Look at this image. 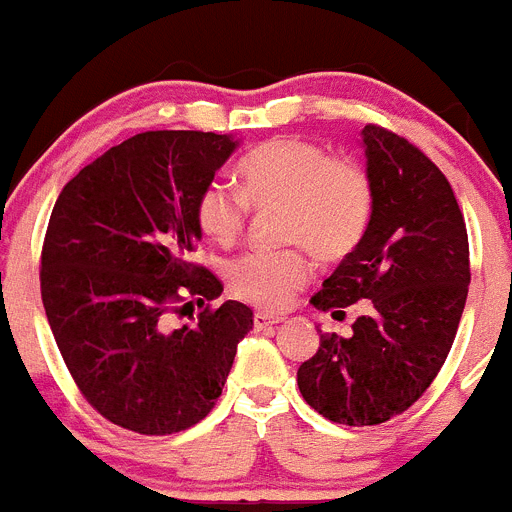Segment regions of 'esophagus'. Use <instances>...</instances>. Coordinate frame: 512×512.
Here are the masks:
<instances>
[{
	"instance_id": "obj_1",
	"label": "esophagus",
	"mask_w": 512,
	"mask_h": 512,
	"mask_svg": "<svg viewBox=\"0 0 512 512\" xmlns=\"http://www.w3.org/2000/svg\"><path fill=\"white\" fill-rule=\"evenodd\" d=\"M252 323H255L257 331H262V328H270V326H278V323H283V318H280V315L265 313V310H257L255 318H252Z\"/></svg>"
}]
</instances>
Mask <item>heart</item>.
Masks as SVG:
<instances>
[{"instance_id":"b5f03b06","label":"heart","mask_w":512,"mask_h":512,"mask_svg":"<svg viewBox=\"0 0 512 512\" xmlns=\"http://www.w3.org/2000/svg\"><path fill=\"white\" fill-rule=\"evenodd\" d=\"M280 204V237L300 242L318 260L351 255L369 232L374 186L353 159H336L315 141L267 138L237 164V191L209 181L194 199V222L214 245L229 247L252 209ZM300 245L252 250L227 265V285L240 300L283 310L308 283L310 265Z\"/></svg>"}]
</instances>
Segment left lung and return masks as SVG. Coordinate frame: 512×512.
I'll return each instance as SVG.
<instances>
[{"label": "left lung", "mask_w": 512, "mask_h": 512, "mask_svg": "<svg viewBox=\"0 0 512 512\" xmlns=\"http://www.w3.org/2000/svg\"><path fill=\"white\" fill-rule=\"evenodd\" d=\"M374 214L361 245L310 298L318 310L371 300L353 336L323 333L298 369L303 399L348 427L407 412L429 389L457 336L470 285V245L450 181L404 136L364 128Z\"/></svg>", "instance_id": "obj_1"}]
</instances>
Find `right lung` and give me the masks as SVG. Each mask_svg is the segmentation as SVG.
Returning a JSON list of instances; mask_svg holds the SVG:
<instances>
[{
    "instance_id": "right-lung-1",
    "label": "right lung",
    "mask_w": 512,
    "mask_h": 512,
    "mask_svg": "<svg viewBox=\"0 0 512 512\" xmlns=\"http://www.w3.org/2000/svg\"><path fill=\"white\" fill-rule=\"evenodd\" d=\"M237 141L204 131H146L62 186L42 242L47 323L75 386L108 422L174 434L217 404L252 310L237 300L171 326L222 280L191 255L194 199Z\"/></svg>"
}]
</instances>
